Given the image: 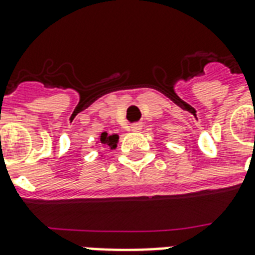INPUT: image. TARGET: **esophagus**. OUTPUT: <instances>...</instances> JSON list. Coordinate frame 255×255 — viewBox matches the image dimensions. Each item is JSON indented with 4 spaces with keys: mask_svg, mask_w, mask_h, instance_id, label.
Listing matches in <instances>:
<instances>
[{
    "mask_svg": "<svg viewBox=\"0 0 255 255\" xmlns=\"http://www.w3.org/2000/svg\"><path fill=\"white\" fill-rule=\"evenodd\" d=\"M131 129H132V131H135V132L140 131V129H141V124H140V123L132 124V126H131Z\"/></svg>",
    "mask_w": 255,
    "mask_h": 255,
    "instance_id": "34e87169",
    "label": "esophagus"
}]
</instances>
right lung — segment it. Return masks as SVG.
<instances>
[{"label": "right lung", "mask_w": 255, "mask_h": 255, "mask_svg": "<svg viewBox=\"0 0 255 255\" xmlns=\"http://www.w3.org/2000/svg\"><path fill=\"white\" fill-rule=\"evenodd\" d=\"M118 139H119V136L118 135H108L107 132H103L102 135H100V143L104 145H108L111 148H115V147H116Z\"/></svg>", "instance_id": "add662e5"}]
</instances>
